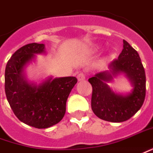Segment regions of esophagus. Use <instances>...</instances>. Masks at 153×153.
<instances>
[{
	"mask_svg": "<svg viewBox=\"0 0 153 153\" xmlns=\"http://www.w3.org/2000/svg\"><path fill=\"white\" fill-rule=\"evenodd\" d=\"M77 79L79 81H82V80L85 79V74H84L83 72H81V73L78 74V75H77Z\"/></svg>",
	"mask_w": 153,
	"mask_h": 153,
	"instance_id": "1",
	"label": "esophagus"
}]
</instances>
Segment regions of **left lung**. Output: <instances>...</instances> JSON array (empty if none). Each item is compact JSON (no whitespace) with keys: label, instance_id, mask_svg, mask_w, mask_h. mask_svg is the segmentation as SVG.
<instances>
[{"label":"left lung","instance_id":"1","mask_svg":"<svg viewBox=\"0 0 153 153\" xmlns=\"http://www.w3.org/2000/svg\"><path fill=\"white\" fill-rule=\"evenodd\" d=\"M115 75L124 73L134 85L132 94L123 96L114 94L106 84L112 79L108 71L88 79L91 84V107L94 114L102 120L121 123L128 120L143 106L146 96V74L139 54L123 39V49L118 58L108 65Z\"/></svg>","mask_w":153,"mask_h":153}]
</instances>
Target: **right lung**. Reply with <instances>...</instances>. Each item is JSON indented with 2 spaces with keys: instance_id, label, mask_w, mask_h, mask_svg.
I'll use <instances>...</instances> for the list:
<instances>
[{
  "instance_id": "add662e5",
  "label": "right lung",
  "mask_w": 153,
  "mask_h": 153,
  "mask_svg": "<svg viewBox=\"0 0 153 153\" xmlns=\"http://www.w3.org/2000/svg\"><path fill=\"white\" fill-rule=\"evenodd\" d=\"M44 49L43 44L37 43L21 47L8 60L5 71V92L13 113L20 121L36 128H47L61 121L69 93L78 81L75 77H64L50 78L39 86L27 83L24 67Z\"/></svg>"
}]
</instances>
